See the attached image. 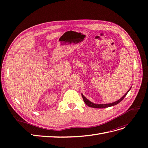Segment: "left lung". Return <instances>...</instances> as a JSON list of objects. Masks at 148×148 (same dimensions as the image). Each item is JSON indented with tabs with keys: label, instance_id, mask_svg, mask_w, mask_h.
<instances>
[{
	"label": "left lung",
	"instance_id": "obj_1",
	"mask_svg": "<svg viewBox=\"0 0 148 148\" xmlns=\"http://www.w3.org/2000/svg\"><path fill=\"white\" fill-rule=\"evenodd\" d=\"M132 88V87H131ZM131 88L129 89V90L125 94V95L120 98V99H119L118 101H115L114 102H112V103H109V104H94V103H92V102H91L90 101H89L88 99H86V97H85L83 95V94H82V97L83 99V101L84 102H85V104H86L88 106L90 107H92V108H97V109H101V108H106V107H111V106H114L115 105H117V104H119V102H120L121 101H122L124 97L127 96V93L129 92V91L131 89Z\"/></svg>",
	"mask_w": 148,
	"mask_h": 148
}]
</instances>
